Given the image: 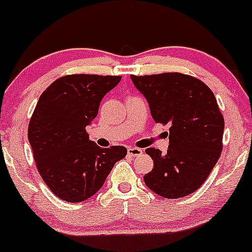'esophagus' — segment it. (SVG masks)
<instances>
[{"mask_svg":"<svg viewBox=\"0 0 252 252\" xmlns=\"http://www.w3.org/2000/svg\"><path fill=\"white\" fill-rule=\"evenodd\" d=\"M142 153H143V150L139 149V148L129 147L128 149H127V154H128L129 157H138V155H141Z\"/></svg>","mask_w":252,"mask_h":252,"instance_id":"1","label":"esophagus"}]
</instances>
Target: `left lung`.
<instances>
[{"label":"left lung","instance_id":"obj_1","mask_svg":"<svg viewBox=\"0 0 252 252\" xmlns=\"http://www.w3.org/2000/svg\"><path fill=\"white\" fill-rule=\"evenodd\" d=\"M131 80L147 98L157 124L170 125L166 154L145 150L154 168L144 182L154 193L177 199L194 193L209 177L222 152L224 120L215 94L203 81L181 72L136 76Z\"/></svg>","mask_w":252,"mask_h":252}]
</instances>
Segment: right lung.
Returning a JSON list of instances; mask_svg holds the SVG:
<instances>
[{"mask_svg":"<svg viewBox=\"0 0 252 252\" xmlns=\"http://www.w3.org/2000/svg\"><path fill=\"white\" fill-rule=\"evenodd\" d=\"M121 76L74 74L57 79L43 91L30 119L28 138L36 167L62 200L81 203L94 195L127 149L100 148L86 126L97 116L100 100Z\"/></svg>","mask_w":252,"mask_h":252,"instance_id":"right-lung-1","label":"right lung"}]
</instances>
